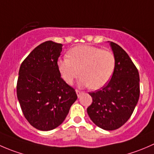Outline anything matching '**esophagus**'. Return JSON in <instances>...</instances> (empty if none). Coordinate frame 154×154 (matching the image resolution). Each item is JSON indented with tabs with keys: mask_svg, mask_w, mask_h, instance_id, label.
Wrapping results in <instances>:
<instances>
[{
	"mask_svg": "<svg viewBox=\"0 0 154 154\" xmlns=\"http://www.w3.org/2000/svg\"><path fill=\"white\" fill-rule=\"evenodd\" d=\"M76 93H77V97H80V95L83 94V92H82V91H79V90H76Z\"/></svg>",
	"mask_w": 154,
	"mask_h": 154,
	"instance_id": "obj_1",
	"label": "esophagus"
}]
</instances>
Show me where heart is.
Wrapping results in <instances>:
<instances>
[{"label":"heart","mask_w":154,"mask_h":154,"mask_svg":"<svg viewBox=\"0 0 154 154\" xmlns=\"http://www.w3.org/2000/svg\"><path fill=\"white\" fill-rule=\"evenodd\" d=\"M68 57L59 59L57 66L62 78L68 85L72 84L80 73V86L98 89L108 83L116 68L114 54L94 46H76L68 51Z\"/></svg>","instance_id":"heart-1"}]
</instances>
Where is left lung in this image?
<instances>
[{
  "mask_svg": "<svg viewBox=\"0 0 154 154\" xmlns=\"http://www.w3.org/2000/svg\"><path fill=\"white\" fill-rule=\"evenodd\" d=\"M116 58L110 81L101 89L89 92L92 103L87 113L93 123L105 130L124 125L133 114L139 98V74L125 50L108 42Z\"/></svg>",
  "mask_w": 154,
  "mask_h": 154,
  "instance_id": "8db88e82",
  "label": "left lung"
}]
</instances>
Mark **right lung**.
Listing matches in <instances>:
<instances>
[{
	"label": "right lung",
	"mask_w": 154,
	"mask_h": 154,
	"mask_svg": "<svg viewBox=\"0 0 154 154\" xmlns=\"http://www.w3.org/2000/svg\"><path fill=\"white\" fill-rule=\"evenodd\" d=\"M63 45L47 41L21 63L17 97L24 117L37 130L48 131L66 119L77 99L74 88L61 78L57 63Z\"/></svg>",
	"instance_id": "obj_1"
}]
</instances>
